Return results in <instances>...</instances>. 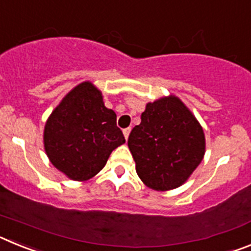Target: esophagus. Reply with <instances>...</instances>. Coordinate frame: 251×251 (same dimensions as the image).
<instances>
[{
    "instance_id": "1",
    "label": "esophagus",
    "mask_w": 251,
    "mask_h": 251,
    "mask_svg": "<svg viewBox=\"0 0 251 251\" xmlns=\"http://www.w3.org/2000/svg\"><path fill=\"white\" fill-rule=\"evenodd\" d=\"M129 133H130V128L129 127L124 128L123 134H124V137H126V139H128V137H129Z\"/></svg>"
}]
</instances>
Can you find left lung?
Instances as JSON below:
<instances>
[{"mask_svg":"<svg viewBox=\"0 0 251 251\" xmlns=\"http://www.w3.org/2000/svg\"><path fill=\"white\" fill-rule=\"evenodd\" d=\"M128 147L143 183L167 191L182 185L200 165L205 136L192 113L172 95L147 104Z\"/></svg>","mask_w":251,"mask_h":251,"instance_id":"1","label":"left lung"}]
</instances>
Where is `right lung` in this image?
<instances>
[{"label": "right lung", "instance_id": "obj_1", "mask_svg": "<svg viewBox=\"0 0 251 251\" xmlns=\"http://www.w3.org/2000/svg\"><path fill=\"white\" fill-rule=\"evenodd\" d=\"M124 142L117 115L104 105L101 93L89 81L66 95L51 113L44 132L51 163L75 181L95 176L112 151Z\"/></svg>", "mask_w": 251, "mask_h": 251}]
</instances>
